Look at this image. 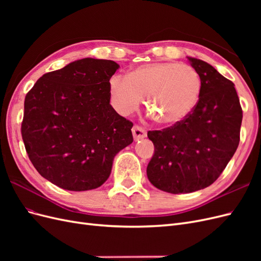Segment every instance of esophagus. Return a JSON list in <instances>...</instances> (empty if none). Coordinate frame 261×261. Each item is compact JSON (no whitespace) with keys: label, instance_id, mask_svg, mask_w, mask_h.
Masks as SVG:
<instances>
[{"label":"esophagus","instance_id":"34e87169","mask_svg":"<svg viewBox=\"0 0 261 261\" xmlns=\"http://www.w3.org/2000/svg\"><path fill=\"white\" fill-rule=\"evenodd\" d=\"M132 132H133L134 139H135V140H140V139H143L147 136L146 130L143 127H140V126H138V125L134 126V127L132 128Z\"/></svg>","mask_w":261,"mask_h":261}]
</instances>
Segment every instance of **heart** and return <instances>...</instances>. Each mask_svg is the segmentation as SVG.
I'll return each mask as SVG.
<instances>
[{
  "label": "heart",
  "instance_id": "1",
  "mask_svg": "<svg viewBox=\"0 0 261 261\" xmlns=\"http://www.w3.org/2000/svg\"><path fill=\"white\" fill-rule=\"evenodd\" d=\"M202 82L187 64L154 62L139 65L127 76L113 75L109 90L112 106L123 116L134 113L143 97L150 114L163 125H175L193 113L198 103Z\"/></svg>",
  "mask_w": 261,
  "mask_h": 261
}]
</instances>
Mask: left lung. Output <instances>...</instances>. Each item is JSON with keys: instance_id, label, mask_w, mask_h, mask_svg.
Instances as JSON below:
<instances>
[{"instance_id": "1", "label": "left lung", "mask_w": 261, "mask_h": 261, "mask_svg": "<svg viewBox=\"0 0 261 261\" xmlns=\"http://www.w3.org/2000/svg\"><path fill=\"white\" fill-rule=\"evenodd\" d=\"M187 59L202 82L198 103L183 122L148 132L154 145L148 179L171 194L199 191L220 176L239 147L243 118L234 84L207 62Z\"/></svg>"}]
</instances>
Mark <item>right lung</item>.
<instances>
[{"mask_svg": "<svg viewBox=\"0 0 261 261\" xmlns=\"http://www.w3.org/2000/svg\"><path fill=\"white\" fill-rule=\"evenodd\" d=\"M120 65L85 58L39 78L25 98L21 136L31 163L66 191L100 187L114 156L133 143V123L110 105Z\"/></svg>", "mask_w": 261, "mask_h": 261, "instance_id": "add662e5", "label": "right lung"}]
</instances>
